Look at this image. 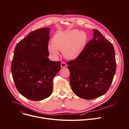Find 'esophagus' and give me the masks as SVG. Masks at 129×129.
I'll list each match as a JSON object with an SVG mask.
<instances>
[{"label":"esophagus","instance_id":"34e87169","mask_svg":"<svg viewBox=\"0 0 129 129\" xmlns=\"http://www.w3.org/2000/svg\"><path fill=\"white\" fill-rule=\"evenodd\" d=\"M61 67H62V68H65V67H66L67 66V64H66L65 62H62L61 63Z\"/></svg>","mask_w":129,"mask_h":129}]
</instances>
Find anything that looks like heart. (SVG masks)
<instances>
[{
  "label": "heart",
  "instance_id": "heart-1",
  "mask_svg": "<svg viewBox=\"0 0 129 129\" xmlns=\"http://www.w3.org/2000/svg\"><path fill=\"white\" fill-rule=\"evenodd\" d=\"M86 33L78 29H72L56 33L52 39L48 50L54 56L62 51L64 56L68 60L77 58L83 50L87 41Z\"/></svg>",
  "mask_w": 129,
  "mask_h": 129
}]
</instances>
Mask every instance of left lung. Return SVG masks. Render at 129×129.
I'll return each mask as SVG.
<instances>
[{"instance_id":"8db88e82","label":"left lung","mask_w":129,"mask_h":129,"mask_svg":"<svg viewBox=\"0 0 129 129\" xmlns=\"http://www.w3.org/2000/svg\"><path fill=\"white\" fill-rule=\"evenodd\" d=\"M76 59L67 62L71 88L80 98L93 99L106 93L112 83L116 69L112 43L98 30Z\"/></svg>"}]
</instances>
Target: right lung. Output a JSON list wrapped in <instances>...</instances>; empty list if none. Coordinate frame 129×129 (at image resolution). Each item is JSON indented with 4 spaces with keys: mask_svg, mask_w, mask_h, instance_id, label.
<instances>
[{
    "mask_svg": "<svg viewBox=\"0 0 129 129\" xmlns=\"http://www.w3.org/2000/svg\"><path fill=\"white\" fill-rule=\"evenodd\" d=\"M48 28L31 32L17 44L11 64L15 86L26 98L39 101L50 96L52 80L60 71V61L48 58Z\"/></svg>",
    "mask_w": 129,
    "mask_h": 129,
    "instance_id": "obj_1",
    "label": "right lung"
}]
</instances>
